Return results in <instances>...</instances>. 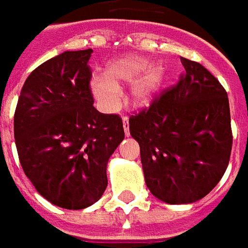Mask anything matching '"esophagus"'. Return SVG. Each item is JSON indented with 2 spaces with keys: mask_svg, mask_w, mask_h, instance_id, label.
<instances>
[{
  "mask_svg": "<svg viewBox=\"0 0 248 248\" xmlns=\"http://www.w3.org/2000/svg\"><path fill=\"white\" fill-rule=\"evenodd\" d=\"M124 130L126 137H129L130 131H129V118L127 117H124Z\"/></svg>",
  "mask_w": 248,
  "mask_h": 248,
  "instance_id": "1",
  "label": "esophagus"
}]
</instances>
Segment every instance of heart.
<instances>
[{"label": "heart", "instance_id": "b5f03b06", "mask_svg": "<svg viewBox=\"0 0 248 248\" xmlns=\"http://www.w3.org/2000/svg\"><path fill=\"white\" fill-rule=\"evenodd\" d=\"M129 82H131L130 102L135 108H145L161 86L162 67L156 63L149 65L146 57H121L106 67L105 76L97 77L93 81V94L103 108L115 110L119 105V87Z\"/></svg>", "mask_w": 248, "mask_h": 248}]
</instances>
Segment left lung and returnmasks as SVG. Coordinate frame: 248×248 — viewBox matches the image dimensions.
<instances>
[{
    "label": "left lung",
    "instance_id": "1",
    "mask_svg": "<svg viewBox=\"0 0 248 248\" xmlns=\"http://www.w3.org/2000/svg\"><path fill=\"white\" fill-rule=\"evenodd\" d=\"M181 61L179 81L129 119L146 185L170 204L206 197L223 177L232 147L226 90L201 63Z\"/></svg>",
    "mask_w": 248,
    "mask_h": 248
}]
</instances>
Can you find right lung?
Returning <instances> with one entry per match:
<instances>
[{
    "label": "right lung",
    "mask_w": 248,
    "mask_h": 248,
    "mask_svg": "<svg viewBox=\"0 0 248 248\" xmlns=\"http://www.w3.org/2000/svg\"><path fill=\"white\" fill-rule=\"evenodd\" d=\"M92 49L63 51L26 78L14 113L21 166L49 202L82 210L102 197L108 158L124 140L122 119L93 106Z\"/></svg>",
    "instance_id": "obj_1"
}]
</instances>
